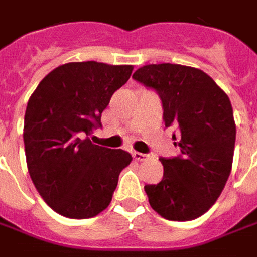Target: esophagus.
<instances>
[{
    "instance_id": "1",
    "label": "esophagus",
    "mask_w": 257,
    "mask_h": 257,
    "mask_svg": "<svg viewBox=\"0 0 257 257\" xmlns=\"http://www.w3.org/2000/svg\"><path fill=\"white\" fill-rule=\"evenodd\" d=\"M132 156L136 161H147L149 160V156L147 154H143V153H139V151H134Z\"/></svg>"
}]
</instances>
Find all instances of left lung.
Returning a JSON list of instances; mask_svg holds the SVG:
<instances>
[{"label": "left lung", "instance_id": "1", "mask_svg": "<svg viewBox=\"0 0 257 257\" xmlns=\"http://www.w3.org/2000/svg\"><path fill=\"white\" fill-rule=\"evenodd\" d=\"M132 78L160 93L165 126L179 125L176 158H160L164 178L145 186L151 208L173 221L210 209L227 183L235 146V121L226 92L202 70L182 64H146ZM173 139L176 136L173 135Z\"/></svg>", "mask_w": 257, "mask_h": 257}]
</instances>
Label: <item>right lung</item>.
<instances>
[{
	"mask_svg": "<svg viewBox=\"0 0 257 257\" xmlns=\"http://www.w3.org/2000/svg\"><path fill=\"white\" fill-rule=\"evenodd\" d=\"M132 71L131 64L71 62L53 68L31 93L23 126L27 169L59 215L89 219L111 202L132 156L84 136L101 125V112Z\"/></svg>",
	"mask_w": 257,
	"mask_h": 257,
	"instance_id": "right-lung-1",
	"label": "right lung"
}]
</instances>
